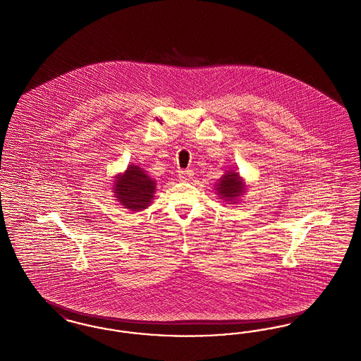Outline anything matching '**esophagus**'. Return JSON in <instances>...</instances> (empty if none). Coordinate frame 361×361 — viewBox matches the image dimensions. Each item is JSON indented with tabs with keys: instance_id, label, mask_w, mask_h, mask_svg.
I'll use <instances>...</instances> for the list:
<instances>
[{
	"instance_id": "esophagus-1",
	"label": "esophagus",
	"mask_w": 361,
	"mask_h": 361,
	"mask_svg": "<svg viewBox=\"0 0 361 361\" xmlns=\"http://www.w3.org/2000/svg\"><path fill=\"white\" fill-rule=\"evenodd\" d=\"M192 176H193V172H192L190 169L178 171V178H180L181 181H188V180H190V178H192Z\"/></svg>"
}]
</instances>
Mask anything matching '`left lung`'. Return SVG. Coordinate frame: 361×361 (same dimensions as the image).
Segmentation results:
<instances>
[{
    "label": "left lung",
    "mask_w": 361,
    "mask_h": 361,
    "mask_svg": "<svg viewBox=\"0 0 361 361\" xmlns=\"http://www.w3.org/2000/svg\"><path fill=\"white\" fill-rule=\"evenodd\" d=\"M243 189H245V184L240 180L239 174L235 173V172H228V173L224 174L217 183L219 195L228 202L240 196L243 193Z\"/></svg>",
    "instance_id": "left-lung-1"
}]
</instances>
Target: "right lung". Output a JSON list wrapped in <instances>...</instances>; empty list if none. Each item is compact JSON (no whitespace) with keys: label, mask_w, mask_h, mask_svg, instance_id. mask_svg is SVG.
<instances>
[{"label":"right lung","mask_w":361,"mask_h":361,"mask_svg":"<svg viewBox=\"0 0 361 361\" xmlns=\"http://www.w3.org/2000/svg\"><path fill=\"white\" fill-rule=\"evenodd\" d=\"M116 199L131 211H142L152 202L156 184L144 169L131 165L116 180Z\"/></svg>","instance_id":"right-lung-1"}]
</instances>
